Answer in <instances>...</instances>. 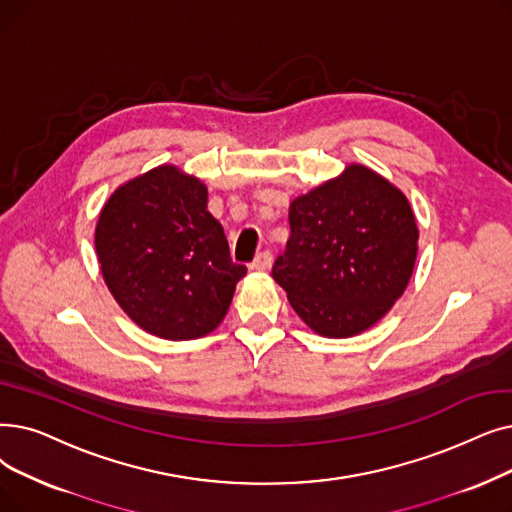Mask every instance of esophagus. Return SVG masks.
Wrapping results in <instances>:
<instances>
[{"label":"esophagus","mask_w":512,"mask_h":512,"mask_svg":"<svg viewBox=\"0 0 512 512\" xmlns=\"http://www.w3.org/2000/svg\"><path fill=\"white\" fill-rule=\"evenodd\" d=\"M270 265H272V255H270L268 251H263V253H259V255L251 261L249 268H251L253 272H265V270H270Z\"/></svg>","instance_id":"esophagus-1"}]
</instances>
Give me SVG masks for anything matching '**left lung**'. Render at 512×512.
Listing matches in <instances>:
<instances>
[{
    "label": "left lung",
    "mask_w": 512,
    "mask_h": 512,
    "mask_svg": "<svg viewBox=\"0 0 512 512\" xmlns=\"http://www.w3.org/2000/svg\"><path fill=\"white\" fill-rule=\"evenodd\" d=\"M291 236L272 268L297 316L320 337L349 339L404 295L418 253L406 194L351 163L288 207Z\"/></svg>",
    "instance_id": "obj_1"
}]
</instances>
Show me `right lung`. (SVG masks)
Listing matches in <instances>:
<instances>
[{"label": "right lung", "mask_w": 512, "mask_h": 512, "mask_svg": "<svg viewBox=\"0 0 512 512\" xmlns=\"http://www.w3.org/2000/svg\"><path fill=\"white\" fill-rule=\"evenodd\" d=\"M94 242L110 295L142 330L167 341L215 330L247 274L207 211V186L167 163L108 196Z\"/></svg>", "instance_id": "right-lung-1"}]
</instances>
